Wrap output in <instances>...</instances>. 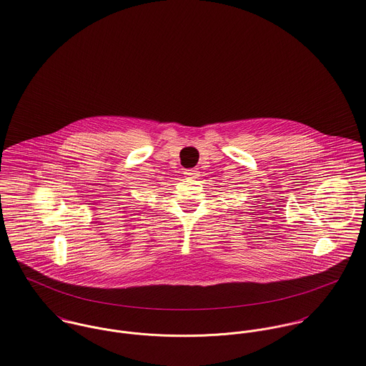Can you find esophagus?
Segmentation results:
<instances>
[{"label":"esophagus","mask_w":366,"mask_h":366,"mask_svg":"<svg viewBox=\"0 0 366 366\" xmlns=\"http://www.w3.org/2000/svg\"><path fill=\"white\" fill-rule=\"evenodd\" d=\"M184 174L189 178H198L199 177V169L198 168H191V169H185Z\"/></svg>","instance_id":"1"}]
</instances>
